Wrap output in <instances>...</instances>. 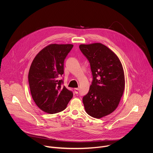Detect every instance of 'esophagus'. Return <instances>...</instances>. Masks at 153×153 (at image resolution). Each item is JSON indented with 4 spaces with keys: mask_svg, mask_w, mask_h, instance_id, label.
<instances>
[{
    "mask_svg": "<svg viewBox=\"0 0 153 153\" xmlns=\"http://www.w3.org/2000/svg\"><path fill=\"white\" fill-rule=\"evenodd\" d=\"M78 92H79V88H74L75 94H78Z\"/></svg>",
    "mask_w": 153,
    "mask_h": 153,
    "instance_id": "obj_1",
    "label": "esophagus"
}]
</instances>
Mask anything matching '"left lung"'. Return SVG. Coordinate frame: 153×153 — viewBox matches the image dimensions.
<instances>
[{"mask_svg":"<svg viewBox=\"0 0 153 153\" xmlns=\"http://www.w3.org/2000/svg\"><path fill=\"white\" fill-rule=\"evenodd\" d=\"M79 48L88 60L93 81L83 97L86 113L100 119L113 113L120 102L125 88L122 65L117 55L100 43L82 44Z\"/></svg>","mask_w":153,"mask_h":153,"instance_id":"obj_1","label":"left lung"}]
</instances>
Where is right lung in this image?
Returning a JSON list of instances; mask_svg holds the SVG:
<instances>
[{
    "label": "right lung",
    "instance_id": "1",
    "mask_svg": "<svg viewBox=\"0 0 153 153\" xmlns=\"http://www.w3.org/2000/svg\"><path fill=\"white\" fill-rule=\"evenodd\" d=\"M71 44H51L34 59L28 73L32 97L41 110L49 114L66 108L73 93L58 77L63 74L64 60L73 48Z\"/></svg>",
    "mask_w": 153,
    "mask_h": 153
}]
</instances>
